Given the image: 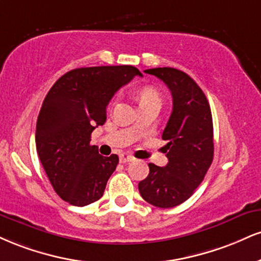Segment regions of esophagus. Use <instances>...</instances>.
Segmentation results:
<instances>
[{
    "label": "esophagus",
    "mask_w": 261,
    "mask_h": 261,
    "mask_svg": "<svg viewBox=\"0 0 261 261\" xmlns=\"http://www.w3.org/2000/svg\"><path fill=\"white\" fill-rule=\"evenodd\" d=\"M119 158H120V163H128V162L135 161L134 156L130 155V154H127V153H122V154H120V156H119Z\"/></svg>",
    "instance_id": "obj_1"
}]
</instances>
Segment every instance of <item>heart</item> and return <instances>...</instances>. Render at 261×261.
<instances>
[{"label":"heart","instance_id":"b5f03b06","mask_svg":"<svg viewBox=\"0 0 261 261\" xmlns=\"http://www.w3.org/2000/svg\"><path fill=\"white\" fill-rule=\"evenodd\" d=\"M137 98H139L140 106L149 105V103L158 102L161 103V93L159 91L153 86H144L140 89L139 93H137Z\"/></svg>","mask_w":261,"mask_h":261}]
</instances>
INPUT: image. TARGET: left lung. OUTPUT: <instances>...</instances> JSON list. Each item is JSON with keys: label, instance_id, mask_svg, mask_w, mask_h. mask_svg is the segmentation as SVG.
<instances>
[{"label": "left lung", "instance_id": "8db88e82", "mask_svg": "<svg viewBox=\"0 0 261 261\" xmlns=\"http://www.w3.org/2000/svg\"><path fill=\"white\" fill-rule=\"evenodd\" d=\"M170 90L172 112L163 131L168 141L165 166L149 163V174L140 181L142 198L158 208H172L192 196L204 180L214 156V134L210 106L202 89L190 75L175 68L147 69Z\"/></svg>", "mask_w": 261, "mask_h": 261}]
</instances>
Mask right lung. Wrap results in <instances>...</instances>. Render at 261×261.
<instances>
[{
	"instance_id": "obj_1",
	"label": "right lung",
	"mask_w": 261,
	"mask_h": 261,
	"mask_svg": "<svg viewBox=\"0 0 261 261\" xmlns=\"http://www.w3.org/2000/svg\"><path fill=\"white\" fill-rule=\"evenodd\" d=\"M142 76L133 65L77 68L56 81L36 122V150L56 193L75 206L98 200L119 156H103L91 134L107 119L114 93Z\"/></svg>"
}]
</instances>
